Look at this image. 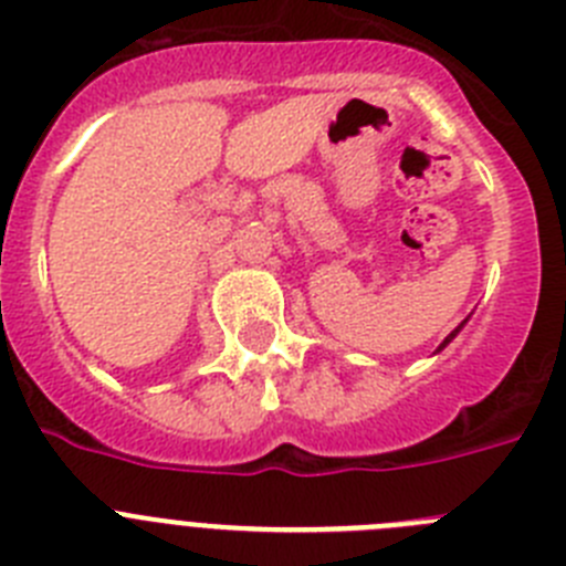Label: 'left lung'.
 <instances>
[{"label": "left lung", "mask_w": 566, "mask_h": 566, "mask_svg": "<svg viewBox=\"0 0 566 566\" xmlns=\"http://www.w3.org/2000/svg\"><path fill=\"white\" fill-rule=\"evenodd\" d=\"M459 328H462V326H459ZM459 328H457V332H459ZM457 332H451V334H448V337H444V343H442V345H439V348H444V345L451 343V339H453V337H457Z\"/></svg>", "instance_id": "left-lung-1"}]
</instances>
